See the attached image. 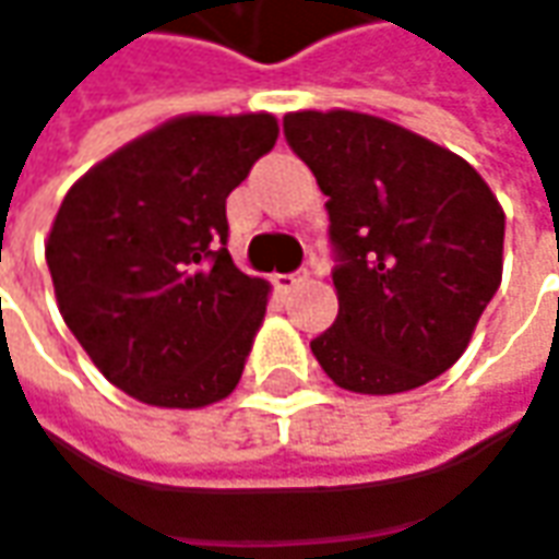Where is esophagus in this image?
I'll return each instance as SVG.
<instances>
[{
    "mask_svg": "<svg viewBox=\"0 0 559 559\" xmlns=\"http://www.w3.org/2000/svg\"><path fill=\"white\" fill-rule=\"evenodd\" d=\"M307 281V272H297V275H275V287L281 294H290L294 287H300Z\"/></svg>",
    "mask_w": 559,
    "mask_h": 559,
    "instance_id": "1",
    "label": "esophagus"
}]
</instances>
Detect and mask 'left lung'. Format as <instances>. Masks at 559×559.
Returning a JSON list of instances; mask_svg holds the SVG:
<instances>
[{
    "instance_id": "8db88e82",
    "label": "left lung",
    "mask_w": 559,
    "mask_h": 559,
    "mask_svg": "<svg viewBox=\"0 0 559 559\" xmlns=\"http://www.w3.org/2000/svg\"><path fill=\"white\" fill-rule=\"evenodd\" d=\"M329 195L338 316L310 347L347 392L395 395L445 373L503 278L507 214L475 167L357 110L284 116Z\"/></svg>"
}]
</instances>
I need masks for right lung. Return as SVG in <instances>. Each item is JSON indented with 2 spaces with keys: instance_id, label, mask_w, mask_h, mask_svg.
<instances>
[{
  "instance_id": "right-lung-1",
  "label": "right lung",
  "mask_w": 559,
  "mask_h": 559,
  "mask_svg": "<svg viewBox=\"0 0 559 559\" xmlns=\"http://www.w3.org/2000/svg\"><path fill=\"white\" fill-rule=\"evenodd\" d=\"M275 142L272 114L177 116L66 192L47 237L56 304L126 395L205 408L237 389L269 281L227 252V195Z\"/></svg>"
}]
</instances>
